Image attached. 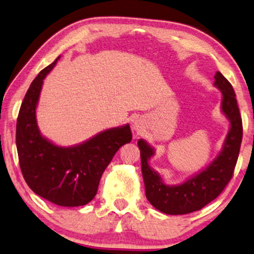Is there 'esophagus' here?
I'll return each mask as SVG.
<instances>
[{
  "label": "esophagus",
  "mask_w": 254,
  "mask_h": 254,
  "mask_svg": "<svg viewBox=\"0 0 254 254\" xmlns=\"http://www.w3.org/2000/svg\"><path fill=\"white\" fill-rule=\"evenodd\" d=\"M134 129H135V130H139V127L137 126V124H135V125H134Z\"/></svg>",
  "instance_id": "obj_1"
}]
</instances>
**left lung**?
Masks as SVG:
<instances>
[{
	"label": "left lung",
	"mask_w": 254,
	"mask_h": 254,
	"mask_svg": "<svg viewBox=\"0 0 254 254\" xmlns=\"http://www.w3.org/2000/svg\"><path fill=\"white\" fill-rule=\"evenodd\" d=\"M214 84L222 92V111L230 120L231 127L222 152L200 173L179 186L164 185L159 174L148 165L154 149L143 139L138 140L146 198L164 214L185 215L200 210L222 193L234 173L242 143V118L233 86L221 72L216 73Z\"/></svg>",
	"instance_id": "obj_1"
}]
</instances>
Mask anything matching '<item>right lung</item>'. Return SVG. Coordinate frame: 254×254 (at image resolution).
I'll list each match as a JSON object with an SVG mask.
<instances>
[{"label": "right lung", "instance_id": "obj_1", "mask_svg": "<svg viewBox=\"0 0 254 254\" xmlns=\"http://www.w3.org/2000/svg\"><path fill=\"white\" fill-rule=\"evenodd\" d=\"M58 60L41 70L24 95L16 120V149L22 176L33 192L58 206L77 207L94 198L103 171L132 135L125 125L72 147L56 146L41 136L36 107L44 78Z\"/></svg>", "mask_w": 254, "mask_h": 254}]
</instances>
